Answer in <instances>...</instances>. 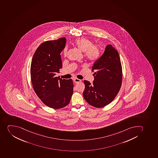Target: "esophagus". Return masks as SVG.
Instances as JSON below:
<instances>
[{"mask_svg":"<svg viewBox=\"0 0 158 158\" xmlns=\"http://www.w3.org/2000/svg\"><path fill=\"white\" fill-rule=\"evenodd\" d=\"M73 80H74V82L75 83L80 82L81 81V80L77 78H74V79H73Z\"/></svg>","mask_w":158,"mask_h":158,"instance_id":"obj_1","label":"esophagus"}]
</instances>
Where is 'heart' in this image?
<instances>
[{
    "mask_svg": "<svg viewBox=\"0 0 158 158\" xmlns=\"http://www.w3.org/2000/svg\"><path fill=\"white\" fill-rule=\"evenodd\" d=\"M74 44L79 49L84 52L86 58L91 61L96 60L100 57V50L98 47L93 46L91 41L85 38H80L76 40ZM67 53V49H65L64 54Z\"/></svg>",
    "mask_w": 158,
    "mask_h": 158,
    "instance_id": "1",
    "label": "heart"
}]
</instances>
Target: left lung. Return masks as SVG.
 I'll use <instances>...</instances> for the list:
<instances>
[{
    "label": "left lung",
    "mask_w": 158,
    "mask_h": 158,
    "mask_svg": "<svg viewBox=\"0 0 158 158\" xmlns=\"http://www.w3.org/2000/svg\"><path fill=\"white\" fill-rule=\"evenodd\" d=\"M94 80L91 84L84 80V99L89 104L102 108L111 103L119 91L122 82V68L118 52L108 45L104 52L94 62Z\"/></svg>",
    "instance_id": "1"
}]
</instances>
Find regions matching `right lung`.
<instances>
[{
	"label": "right lung",
	"mask_w": 158,
	"mask_h": 158,
	"mask_svg": "<svg viewBox=\"0 0 158 158\" xmlns=\"http://www.w3.org/2000/svg\"><path fill=\"white\" fill-rule=\"evenodd\" d=\"M65 44V38L44 42L37 48L31 63L33 89L41 101L52 108L67 106L73 93L72 80L62 79L55 76L62 68L60 53Z\"/></svg>",
	"instance_id": "add662e5"
}]
</instances>
